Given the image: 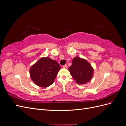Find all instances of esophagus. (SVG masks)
<instances>
[{
	"label": "esophagus",
	"mask_w": 126,
	"mask_h": 126,
	"mask_svg": "<svg viewBox=\"0 0 126 126\" xmlns=\"http://www.w3.org/2000/svg\"><path fill=\"white\" fill-rule=\"evenodd\" d=\"M67 64H64V66H63V68H67Z\"/></svg>",
	"instance_id": "obj_1"
}]
</instances>
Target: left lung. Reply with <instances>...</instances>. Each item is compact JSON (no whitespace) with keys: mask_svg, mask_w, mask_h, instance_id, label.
I'll use <instances>...</instances> for the list:
<instances>
[{"mask_svg":"<svg viewBox=\"0 0 126 126\" xmlns=\"http://www.w3.org/2000/svg\"><path fill=\"white\" fill-rule=\"evenodd\" d=\"M68 70L76 82L80 85L89 82L94 75V68L91 64L86 59L79 57L72 59Z\"/></svg>","mask_w":126,"mask_h":126,"instance_id":"1","label":"left lung"}]
</instances>
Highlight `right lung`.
<instances>
[{
  "label": "right lung",
  "mask_w": 126,
  "mask_h": 126,
  "mask_svg": "<svg viewBox=\"0 0 126 126\" xmlns=\"http://www.w3.org/2000/svg\"><path fill=\"white\" fill-rule=\"evenodd\" d=\"M60 69L57 61L49 57H42L30 67V76L37 86L46 88L54 83Z\"/></svg>",
  "instance_id": "right-lung-1"
}]
</instances>
